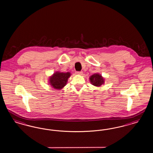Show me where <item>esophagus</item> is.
I'll return each instance as SVG.
<instances>
[{"mask_svg": "<svg viewBox=\"0 0 153 153\" xmlns=\"http://www.w3.org/2000/svg\"><path fill=\"white\" fill-rule=\"evenodd\" d=\"M76 73L79 75H82L83 74V72L82 71H81V72H76Z\"/></svg>", "mask_w": 153, "mask_h": 153, "instance_id": "esophagus-1", "label": "esophagus"}]
</instances>
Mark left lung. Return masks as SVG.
I'll return each instance as SVG.
<instances>
[{"mask_svg":"<svg viewBox=\"0 0 153 153\" xmlns=\"http://www.w3.org/2000/svg\"><path fill=\"white\" fill-rule=\"evenodd\" d=\"M91 84L96 87H100L104 83V79L99 73L94 74L89 77Z\"/></svg>","mask_w":153,"mask_h":153,"instance_id":"obj_1","label":"left lung"}]
</instances>
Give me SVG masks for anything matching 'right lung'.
<instances>
[{"label":"right lung","instance_id":"right-lung-1","mask_svg":"<svg viewBox=\"0 0 153 153\" xmlns=\"http://www.w3.org/2000/svg\"><path fill=\"white\" fill-rule=\"evenodd\" d=\"M71 74L70 72L63 73L56 72L53 73V74L49 78L50 85L51 87L56 89H62L65 86Z\"/></svg>","mask_w":153,"mask_h":153}]
</instances>
